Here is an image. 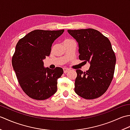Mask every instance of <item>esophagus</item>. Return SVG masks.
I'll use <instances>...</instances> for the list:
<instances>
[{"instance_id": "1", "label": "esophagus", "mask_w": 130, "mask_h": 130, "mask_svg": "<svg viewBox=\"0 0 130 130\" xmlns=\"http://www.w3.org/2000/svg\"><path fill=\"white\" fill-rule=\"evenodd\" d=\"M63 73H64L65 74L67 73L68 71H69V69L66 68H63Z\"/></svg>"}]
</instances>
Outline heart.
<instances>
[{
	"mask_svg": "<svg viewBox=\"0 0 130 130\" xmlns=\"http://www.w3.org/2000/svg\"><path fill=\"white\" fill-rule=\"evenodd\" d=\"M69 40H69V39H68V40H65V41H69Z\"/></svg>",
	"mask_w": 130,
	"mask_h": 130,
	"instance_id": "b5f03b06",
	"label": "heart"
}]
</instances>
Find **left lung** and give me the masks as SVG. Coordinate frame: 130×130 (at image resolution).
Instances as JSON below:
<instances>
[{
    "instance_id": "obj_1",
    "label": "left lung",
    "mask_w": 130,
    "mask_h": 130,
    "mask_svg": "<svg viewBox=\"0 0 130 130\" xmlns=\"http://www.w3.org/2000/svg\"><path fill=\"white\" fill-rule=\"evenodd\" d=\"M68 32L78 42L79 59L90 65L85 72L76 70L75 92L84 99L97 98L106 92L113 78L116 58L111 42L94 29Z\"/></svg>"
}]
</instances>
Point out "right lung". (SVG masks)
Segmentation results:
<instances>
[{
  "instance_id": "obj_1",
  "label": "right lung",
  "mask_w": 130,
  "mask_h": 130,
  "mask_svg": "<svg viewBox=\"0 0 130 130\" xmlns=\"http://www.w3.org/2000/svg\"><path fill=\"white\" fill-rule=\"evenodd\" d=\"M64 29H36L19 40L12 57V66L19 85L26 94L36 100H45L57 91V79L63 74L61 68L50 69L43 67L52 44Z\"/></svg>"
}]
</instances>
